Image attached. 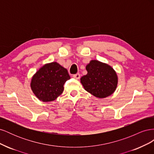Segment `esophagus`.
I'll return each mask as SVG.
<instances>
[{
    "instance_id": "esophagus-1",
    "label": "esophagus",
    "mask_w": 154,
    "mask_h": 154,
    "mask_svg": "<svg viewBox=\"0 0 154 154\" xmlns=\"http://www.w3.org/2000/svg\"><path fill=\"white\" fill-rule=\"evenodd\" d=\"M73 77L74 78H76V79H80V73H76V74H74L73 75Z\"/></svg>"
}]
</instances>
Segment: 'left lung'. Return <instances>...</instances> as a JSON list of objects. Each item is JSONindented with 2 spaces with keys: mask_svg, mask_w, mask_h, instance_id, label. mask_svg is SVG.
Instances as JSON below:
<instances>
[{
  "mask_svg": "<svg viewBox=\"0 0 154 154\" xmlns=\"http://www.w3.org/2000/svg\"><path fill=\"white\" fill-rule=\"evenodd\" d=\"M87 74L81 78L85 90L98 98H105L115 91L118 76L113 68L97 60H91L86 66Z\"/></svg>",
  "mask_w": 154,
  "mask_h": 154,
  "instance_id": "1",
  "label": "left lung"
}]
</instances>
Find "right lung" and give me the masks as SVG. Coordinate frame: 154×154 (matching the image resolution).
<instances>
[{
  "mask_svg": "<svg viewBox=\"0 0 154 154\" xmlns=\"http://www.w3.org/2000/svg\"><path fill=\"white\" fill-rule=\"evenodd\" d=\"M71 78L67 70L57 62L47 63L32 76L31 88L44 102L55 100L63 91V85Z\"/></svg>",
  "mask_w": 154,
  "mask_h": 154,
  "instance_id": "1",
  "label": "right lung"
}]
</instances>
